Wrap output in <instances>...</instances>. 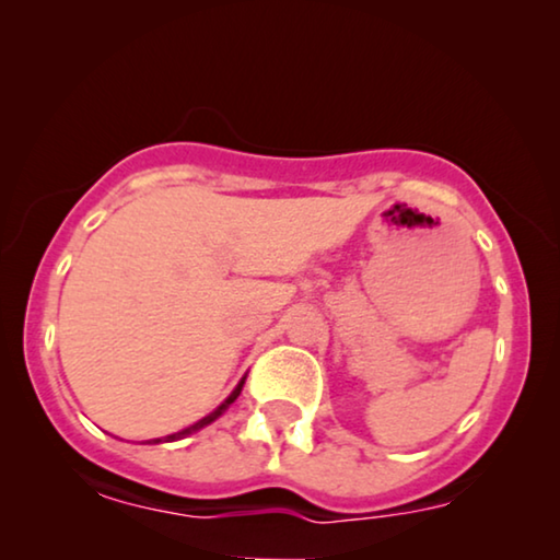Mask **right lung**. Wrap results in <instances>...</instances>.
<instances>
[{
    "mask_svg": "<svg viewBox=\"0 0 560 560\" xmlns=\"http://www.w3.org/2000/svg\"><path fill=\"white\" fill-rule=\"evenodd\" d=\"M242 385H244V382H242ZM242 385H240V387H236V389H234V393H232V395H229V400H226V402H221V405H219V408L211 412V416H206V418H201V420H198V423H194V425H190V428H186V431H180V433H173V435H167V441H171V439H180V435H186V433H194V431H198V428L209 425V423H211V420H217V418L221 416V412H224V410L229 408V405H232V402L236 400V397H240V393H242ZM158 441H160V439H158ZM158 441H155V443H158Z\"/></svg>",
    "mask_w": 560,
    "mask_h": 560,
    "instance_id": "add662e5",
    "label": "right lung"
}]
</instances>
